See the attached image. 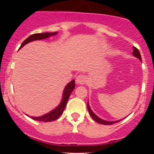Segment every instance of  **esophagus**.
Wrapping results in <instances>:
<instances>
[{
  "mask_svg": "<svg viewBox=\"0 0 154 154\" xmlns=\"http://www.w3.org/2000/svg\"><path fill=\"white\" fill-rule=\"evenodd\" d=\"M87 77L85 75H79L75 79V82L78 85H84L86 83Z\"/></svg>",
  "mask_w": 154,
  "mask_h": 154,
  "instance_id": "obj_1",
  "label": "esophagus"
}]
</instances>
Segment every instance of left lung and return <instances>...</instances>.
Instances as JSON below:
<instances>
[{
  "label": "left lung",
  "mask_w": 154,
  "mask_h": 154,
  "mask_svg": "<svg viewBox=\"0 0 154 154\" xmlns=\"http://www.w3.org/2000/svg\"><path fill=\"white\" fill-rule=\"evenodd\" d=\"M133 55L136 57V58H139L140 60L142 61V58H141V55H140V53L139 51V50L137 49L136 47H133ZM87 108H88V110H89V115L91 116V117L94 119V120L97 122V123H100V124H103V125H111V124H113L115 123H117V122H119L121 120H117V121H106V120H104V119H100L99 117H98L97 116L96 114L94 113L92 111L91 109L90 106H89V102L87 103Z\"/></svg>",
  "instance_id": "8db88e82"
}]
</instances>
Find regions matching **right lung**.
<instances>
[{
    "label": "right lung",
    "instance_id": "add662e5",
    "mask_svg": "<svg viewBox=\"0 0 154 154\" xmlns=\"http://www.w3.org/2000/svg\"><path fill=\"white\" fill-rule=\"evenodd\" d=\"M56 34L57 32H51V33H50V32H46V33H37L30 35L28 38H26L22 42V44H21L20 48H21L23 46L25 45L28 44V43H29V42H33V41L35 40H42V39L48 38V37L55 35ZM75 80H72V81L65 87L62 101H61L60 104L58 105L56 108L54 109L53 110H51V112H49L48 113L45 114V115L42 116H38V117L31 116V119H35V120L37 121H41V122H51V121L56 120V119L63 113V111L64 109H65V106H66V104H67V102L68 100H69V96H70L71 93H72V92L73 91V89H75Z\"/></svg>",
    "mask_w": 154,
    "mask_h": 154
}]
</instances>
